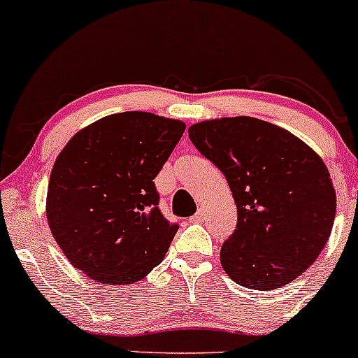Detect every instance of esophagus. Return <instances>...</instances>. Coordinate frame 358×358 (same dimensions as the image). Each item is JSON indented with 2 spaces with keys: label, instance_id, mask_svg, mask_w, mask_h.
<instances>
[{
  "label": "esophagus",
  "instance_id": "esophagus-1",
  "mask_svg": "<svg viewBox=\"0 0 358 358\" xmlns=\"http://www.w3.org/2000/svg\"><path fill=\"white\" fill-rule=\"evenodd\" d=\"M204 218H206V213H204V210H198V213H196L194 216H191V222L192 223H203Z\"/></svg>",
  "mask_w": 358,
  "mask_h": 358
}]
</instances>
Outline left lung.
Returning a JSON list of instances; mask_svg holds the SVG:
<instances>
[{
  "mask_svg": "<svg viewBox=\"0 0 358 358\" xmlns=\"http://www.w3.org/2000/svg\"><path fill=\"white\" fill-rule=\"evenodd\" d=\"M189 138L228 180L235 231L220 252L228 275L257 291L282 287L318 259L336 211L330 172L313 148L252 116L208 120Z\"/></svg>",
  "mask_w": 358,
  "mask_h": 358,
  "instance_id": "8db88e82",
  "label": "left lung"
}]
</instances>
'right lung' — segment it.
Masks as SVG:
<instances>
[{"label": "right lung", "mask_w": 358, "mask_h": 358, "mask_svg": "<svg viewBox=\"0 0 358 358\" xmlns=\"http://www.w3.org/2000/svg\"><path fill=\"white\" fill-rule=\"evenodd\" d=\"M186 125L125 111L67 142L52 169L47 220L76 268L101 284H131L162 262L178 231L159 210L154 179Z\"/></svg>", "instance_id": "1"}]
</instances>
